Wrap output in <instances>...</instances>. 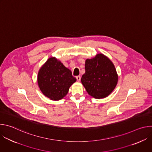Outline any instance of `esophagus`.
<instances>
[{"mask_svg":"<svg viewBox=\"0 0 152 152\" xmlns=\"http://www.w3.org/2000/svg\"><path fill=\"white\" fill-rule=\"evenodd\" d=\"M80 76H76V79H77V81H80Z\"/></svg>","mask_w":152,"mask_h":152,"instance_id":"1","label":"esophagus"}]
</instances>
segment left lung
Segmentation results:
<instances>
[{
    "mask_svg": "<svg viewBox=\"0 0 152 152\" xmlns=\"http://www.w3.org/2000/svg\"><path fill=\"white\" fill-rule=\"evenodd\" d=\"M85 73L81 82L89 95L95 99H103L114 90L118 82V75L113 62L102 53L85 64Z\"/></svg>",
    "mask_w": 152,
    "mask_h": 152,
    "instance_id": "left-lung-1",
    "label": "left lung"
}]
</instances>
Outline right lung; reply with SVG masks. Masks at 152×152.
<instances>
[{"label": "right lung", "mask_w": 152, "mask_h": 152, "mask_svg": "<svg viewBox=\"0 0 152 152\" xmlns=\"http://www.w3.org/2000/svg\"><path fill=\"white\" fill-rule=\"evenodd\" d=\"M37 81L43 94L50 100H59L67 95L76 79L60 61L51 57L40 68Z\"/></svg>", "instance_id": "add662e5"}]
</instances>
